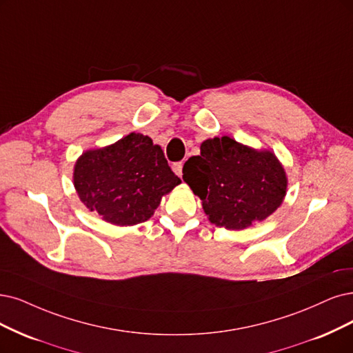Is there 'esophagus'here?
<instances>
[{
    "label": "esophagus",
    "instance_id": "34e87169",
    "mask_svg": "<svg viewBox=\"0 0 353 353\" xmlns=\"http://www.w3.org/2000/svg\"><path fill=\"white\" fill-rule=\"evenodd\" d=\"M173 172L181 177V174H183V161H179V163H174L173 164Z\"/></svg>",
    "mask_w": 353,
    "mask_h": 353
}]
</instances>
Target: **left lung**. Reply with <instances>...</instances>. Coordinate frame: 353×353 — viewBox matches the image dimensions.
<instances>
[{"instance_id":"obj_1","label":"left lung","mask_w":353,"mask_h":353,"mask_svg":"<svg viewBox=\"0 0 353 353\" xmlns=\"http://www.w3.org/2000/svg\"><path fill=\"white\" fill-rule=\"evenodd\" d=\"M183 180L202 201L215 225L244 230L281 206L288 180L272 151L254 150L230 137L201 143L183 165Z\"/></svg>"}]
</instances>
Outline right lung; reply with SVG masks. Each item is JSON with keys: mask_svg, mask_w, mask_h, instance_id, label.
Listing matches in <instances>:
<instances>
[{"mask_svg": "<svg viewBox=\"0 0 353 353\" xmlns=\"http://www.w3.org/2000/svg\"><path fill=\"white\" fill-rule=\"evenodd\" d=\"M180 183L161 147L135 132L83 152L74 167V188L81 202L121 227L145 223L164 194Z\"/></svg>", "mask_w": 353, "mask_h": 353, "instance_id": "obj_1", "label": "right lung"}]
</instances>
